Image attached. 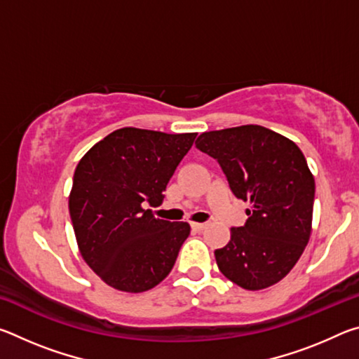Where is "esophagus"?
I'll list each match as a JSON object with an SVG mask.
<instances>
[{"instance_id":"1","label":"esophagus","mask_w":359,"mask_h":359,"mask_svg":"<svg viewBox=\"0 0 359 359\" xmlns=\"http://www.w3.org/2000/svg\"><path fill=\"white\" fill-rule=\"evenodd\" d=\"M205 226H208V223H191V228L194 231H203Z\"/></svg>"}]
</instances>
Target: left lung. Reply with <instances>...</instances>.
<instances>
[{"label":"left lung","mask_w":359,"mask_h":359,"mask_svg":"<svg viewBox=\"0 0 359 359\" xmlns=\"http://www.w3.org/2000/svg\"><path fill=\"white\" fill-rule=\"evenodd\" d=\"M196 147L215 158L236 198L250 203L244 226L217 248L222 274L239 287H271L293 269L312 229L315 180L299 147L259 125L208 131Z\"/></svg>","instance_id":"8db88e82"}]
</instances>
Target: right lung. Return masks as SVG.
<instances>
[{
  "label": "right lung",
  "instance_id": "right-lung-1",
  "mask_svg": "<svg viewBox=\"0 0 359 359\" xmlns=\"http://www.w3.org/2000/svg\"><path fill=\"white\" fill-rule=\"evenodd\" d=\"M194 137L121 128L79 161L69 194L72 228L85 263L109 287L142 293L171 272L190 224L155 218L144 205L161 204Z\"/></svg>",
  "mask_w": 359,
  "mask_h": 359
}]
</instances>
